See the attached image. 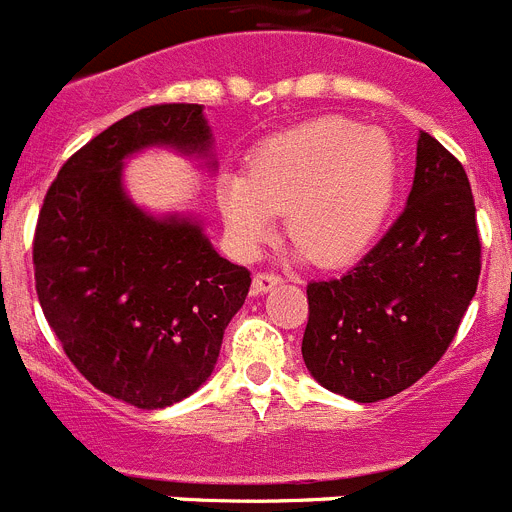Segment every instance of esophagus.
Returning <instances> with one entry per match:
<instances>
[{
    "instance_id": "34e87169",
    "label": "esophagus",
    "mask_w": 512,
    "mask_h": 512,
    "mask_svg": "<svg viewBox=\"0 0 512 512\" xmlns=\"http://www.w3.org/2000/svg\"><path fill=\"white\" fill-rule=\"evenodd\" d=\"M277 284H282V277L274 274V271H259V274H253V292H269Z\"/></svg>"
}]
</instances>
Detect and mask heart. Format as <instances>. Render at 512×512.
I'll return each instance as SVG.
<instances>
[{
  "instance_id": "obj_1",
  "label": "heart",
  "mask_w": 512,
  "mask_h": 512,
  "mask_svg": "<svg viewBox=\"0 0 512 512\" xmlns=\"http://www.w3.org/2000/svg\"><path fill=\"white\" fill-rule=\"evenodd\" d=\"M400 156L382 130L343 117L307 122L253 153L246 176H223L217 202L246 251L289 212V238L320 266L356 259L395 205Z\"/></svg>"
}]
</instances>
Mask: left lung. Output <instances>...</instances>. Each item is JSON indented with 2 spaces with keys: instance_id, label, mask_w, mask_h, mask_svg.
<instances>
[{
  "instance_id": "left-lung-1",
  "label": "left lung",
  "mask_w": 512,
  "mask_h": 512,
  "mask_svg": "<svg viewBox=\"0 0 512 512\" xmlns=\"http://www.w3.org/2000/svg\"><path fill=\"white\" fill-rule=\"evenodd\" d=\"M482 241L459 158L420 130L408 205L341 279L307 284L302 359L325 390L377 402L438 364L477 292Z\"/></svg>"
}]
</instances>
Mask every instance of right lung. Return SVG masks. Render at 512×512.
<instances>
[{
    "instance_id": "obj_1",
    "label": "right lung",
    "mask_w": 512,
    "mask_h": 512,
    "mask_svg": "<svg viewBox=\"0 0 512 512\" xmlns=\"http://www.w3.org/2000/svg\"><path fill=\"white\" fill-rule=\"evenodd\" d=\"M148 146L210 151L202 104H153L61 166L33 238L35 292L71 364L97 390L156 410L215 369L251 271L210 246L192 217H153L122 192V161Z\"/></svg>"
}]
</instances>
